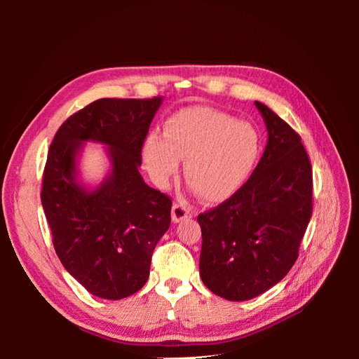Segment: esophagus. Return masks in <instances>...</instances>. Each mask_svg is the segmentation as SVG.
I'll use <instances>...</instances> for the list:
<instances>
[{"label": "esophagus", "instance_id": "obj_1", "mask_svg": "<svg viewBox=\"0 0 359 359\" xmlns=\"http://www.w3.org/2000/svg\"><path fill=\"white\" fill-rule=\"evenodd\" d=\"M171 217L174 224L182 222V220L191 217V210L185 203H174L171 208Z\"/></svg>", "mask_w": 359, "mask_h": 359}]
</instances>
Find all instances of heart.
Segmentation results:
<instances>
[{
    "label": "heart",
    "instance_id": "1",
    "mask_svg": "<svg viewBox=\"0 0 359 359\" xmlns=\"http://www.w3.org/2000/svg\"><path fill=\"white\" fill-rule=\"evenodd\" d=\"M163 139L151 134L143 142L142 157L151 179L166 187L185 162V179L203 202L220 203L233 197L253 174L261 139L257 129L228 114L191 106L163 125Z\"/></svg>",
    "mask_w": 359,
    "mask_h": 359
}]
</instances>
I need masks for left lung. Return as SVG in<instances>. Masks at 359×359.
Listing matches in <instances>:
<instances>
[{"mask_svg":"<svg viewBox=\"0 0 359 359\" xmlns=\"http://www.w3.org/2000/svg\"><path fill=\"white\" fill-rule=\"evenodd\" d=\"M269 133L247 184L199 215L201 278L228 301H248L285 278L311 217V165L301 137L261 102Z\"/></svg>","mask_w":359,"mask_h":359,"instance_id":"obj_1","label":"left lung"}]
</instances>
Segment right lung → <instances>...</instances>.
Wrapping results in <instances>:
<instances>
[{"instance_id": "add662e5", "label": "right lung", "mask_w": 359, "mask_h": 359, "mask_svg": "<svg viewBox=\"0 0 359 359\" xmlns=\"http://www.w3.org/2000/svg\"><path fill=\"white\" fill-rule=\"evenodd\" d=\"M163 97L100 98L60 126L49 148L41 205L66 271L90 294L118 301L149 278L151 256L171 224V199L144 184V137ZM86 142L107 148L110 170L94 186L81 179Z\"/></svg>"}]
</instances>
